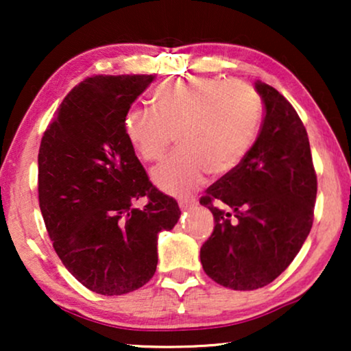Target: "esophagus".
Returning <instances> with one entry per match:
<instances>
[{
	"mask_svg": "<svg viewBox=\"0 0 351 351\" xmlns=\"http://www.w3.org/2000/svg\"><path fill=\"white\" fill-rule=\"evenodd\" d=\"M195 204H196V201H195V199H180V201H179V206H180V209H182V210L193 208Z\"/></svg>",
	"mask_w": 351,
	"mask_h": 351,
	"instance_id": "1",
	"label": "esophagus"
}]
</instances>
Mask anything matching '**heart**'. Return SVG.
I'll return each mask as SVG.
<instances>
[{
    "label": "heart",
    "instance_id": "heart-1",
    "mask_svg": "<svg viewBox=\"0 0 351 351\" xmlns=\"http://www.w3.org/2000/svg\"><path fill=\"white\" fill-rule=\"evenodd\" d=\"M155 113L129 110L123 131L137 155L160 161L177 136L180 150L152 172L158 189L186 195L214 177L232 174L251 150L261 123V100L237 80L182 76L152 95Z\"/></svg>",
    "mask_w": 351,
    "mask_h": 351
}]
</instances>
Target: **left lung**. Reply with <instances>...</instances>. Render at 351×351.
<instances>
[{
    "instance_id": "left-lung-1",
    "label": "left lung",
    "mask_w": 351,
    "mask_h": 351,
    "mask_svg": "<svg viewBox=\"0 0 351 351\" xmlns=\"http://www.w3.org/2000/svg\"><path fill=\"white\" fill-rule=\"evenodd\" d=\"M265 105L261 134L232 174L199 203L214 215L201 246L206 275L234 291H254L294 261L313 223L316 174L304 123L275 88L254 83Z\"/></svg>"
}]
</instances>
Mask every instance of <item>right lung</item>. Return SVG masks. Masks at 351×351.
I'll return each instance as SVG.
<instances>
[{
	"label": "right lung",
	"instance_id": "add662e5",
	"mask_svg": "<svg viewBox=\"0 0 351 351\" xmlns=\"http://www.w3.org/2000/svg\"><path fill=\"white\" fill-rule=\"evenodd\" d=\"M153 75L93 76L64 99L43 136L38 198L52 246L81 285L123 295L155 275L158 233L180 217L158 191L123 131ZM141 197L142 210L133 208Z\"/></svg>",
	"mask_w": 351,
	"mask_h": 351
}]
</instances>
